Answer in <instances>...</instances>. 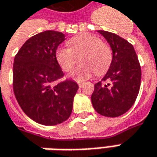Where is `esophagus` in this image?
Segmentation results:
<instances>
[{
    "label": "esophagus",
    "mask_w": 157,
    "mask_h": 157,
    "mask_svg": "<svg viewBox=\"0 0 157 157\" xmlns=\"http://www.w3.org/2000/svg\"><path fill=\"white\" fill-rule=\"evenodd\" d=\"M83 84H84L83 82H78V86H79V87H81V86H82V85H83Z\"/></svg>",
    "instance_id": "34e87169"
}]
</instances>
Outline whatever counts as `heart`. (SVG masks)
I'll use <instances>...</instances> for the list:
<instances>
[{"label":"heart","instance_id":"heart-1","mask_svg":"<svg viewBox=\"0 0 157 157\" xmlns=\"http://www.w3.org/2000/svg\"><path fill=\"white\" fill-rule=\"evenodd\" d=\"M68 47L57 48L55 58L65 71H69L79 60L81 65L71 72V77L81 81L91 77L95 71L97 75L104 74L109 69L112 52L105 42L91 33H83L68 40Z\"/></svg>","mask_w":157,"mask_h":157}]
</instances>
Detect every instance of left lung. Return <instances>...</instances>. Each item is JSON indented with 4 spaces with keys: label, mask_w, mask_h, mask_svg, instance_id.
I'll return each mask as SVG.
<instances>
[{
    "label": "left lung",
    "mask_w": 157,
    "mask_h": 157,
    "mask_svg": "<svg viewBox=\"0 0 157 157\" xmlns=\"http://www.w3.org/2000/svg\"><path fill=\"white\" fill-rule=\"evenodd\" d=\"M98 32L110 44L112 60L107 73L94 86L91 104L98 114L116 117L127 112L135 103L141 85V66L130 42L113 33Z\"/></svg>",
    "instance_id": "8db88e82"
}]
</instances>
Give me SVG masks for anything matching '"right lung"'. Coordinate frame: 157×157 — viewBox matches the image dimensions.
I'll return each mask as SVG.
<instances>
[{
  "instance_id": "1",
  "label": "right lung",
  "mask_w": 157,
  "mask_h": 157,
  "mask_svg": "<svg viewBox=\"0 0 157 157\" xmlns=\"http://www.w3.org/2000/svg\"><path fill=\"white\" fill-rule=\"evenodd\" d=\"M66 40L60 32L37 33L23 44L14 57L13 88L25 114L43 125H56L69 118L76 82H55L64 76L55 58L59 44Z\"/></svg>"
}]
</instances>
